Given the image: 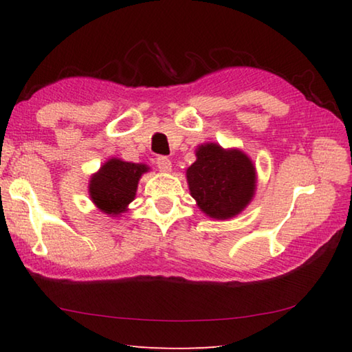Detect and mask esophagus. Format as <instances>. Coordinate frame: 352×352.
<instances>
[{
	"instance_id": "obj_1",
	"label": "esophagus",
	"mask_w": 352,
	"mask_h": 352,
	"mask_svg": "<svg viewBox=\"0 0 352 352\" xmlns=\"http://www.w3.org/2000/svg\"><path fill=\"white\" fill-rule=\"evenodd\" d=\"M157 166H158L160 170L164 172V174H169V172L172 170L170 160L166 158V157H158V158H157Z\"/></svg>"
}]
</instances>
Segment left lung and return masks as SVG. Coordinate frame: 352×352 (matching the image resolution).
I'll return each mask as SVG.
<instances>
[{
  "label": "left lung",
  "instance_id": "left-lung-1",
  "mask_svg": "<svg viewBox=\"0 0 352 352\" xmlns=\"http://www.w3.org/2000/svg\"><path fill=\"white\" fill-rule=\"evenodd\" d=\"M195 157L186 169V180L201 212L214 220H229L243 212L257 189V170L251 157L219 143L197 146Z\"/></svg>",
  "mask_w": 352,
  "mask_h": 352
}]
</instances>
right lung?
Returning a JSON list of instances; mask_svg holds the SVG:
<instances>
[{"instance_id": "add662e5", "label": "right lung", "mask_w": 352, "mask_h": 352, "mask_svg": "<svg viewBox=\"0 0 352 352\" xmlns=\"http://www.w3.org/2000/svg\"><path fill=\"white\" fill-rule=\"evenodd\" d=\"M151 168L112 157L94 172L89 180V198L94 206L109 217H121L137 195L138 182Z\"/></svg>"}]
</instances>
